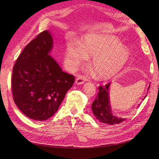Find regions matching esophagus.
I'll use <instances>...</instances> for the list:
<instances>
[{
	"mask_svg": "<svg viewBox=\"0 0 159 159\" xmlns=\"http://www.w3.org/2000/svg\"><path fill=\"white\" fill-rule=\"evenodd\" d=\"M84 81H85L84 77L80 75L75 80V84L77 85H81V84H83L84 83Z\"/></svg>",
	"mask_w": 159,
	"mask_h": 159,
	"instance_id": "34e87169",
	"label": "esophagus"
}]
</instances>
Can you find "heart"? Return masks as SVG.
Wrapping results in <instances>:
<instances>
[{
	"label": "heart",
	"instance_id": "1",
	"mask_svg": "<svg viewBox=\"0 0 159 159\" xmlns=\"http://www.w3.org/2000/svg\"><path fill=\"white\" fill-rule=\"evenodd\" d=\"M93 56L91 66L101 80H108L117 74L128 62L130 52L117 38L109 35H87L81 44L67 45L64 60L69 68L75 69Z\"/></svg>",
	"mask_w": 159,
	"mask_h": 159
}]
</instances>
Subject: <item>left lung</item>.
Masks as SVG:
<instances>
[{
  "label": "left lung",
  "instance_id": "8db88e82",
  "mask_svg": "<svg viewBox=\"0 0 159 159\" xmlns=\"http://www.w3.org/2000/svg\"><path fill=\"white\" fill-rule=\"evenodd\" d=\"M111 85V83H109L105 86L99 87V93L91 105V109H92L94 116L98 121L102 123L113 125L122 123L125 120H126V118L118 117L113 112L111 105L109 93ZM150 85L148 86L147 91ZM146 96L147 95L143 100L146 98ZM139 105L140 104L138 105V107Z\"/></svg>",
  "mask_w": 159,
  "mask_h": 159
}]
</instances>
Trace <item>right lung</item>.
I'll return each instance as SVG.
<instances>
[{
    "mask_svg": "<svg viewBox=\"0 0 159 159\" xmlns=\"http://www.w3.org/2000/svg\"><path fill=\"white\" fill-rule=\"evenodd\" d=\"M54 40L50 30L41 32L23 50L14 66V102L35 121L49 119L57 111L74 83V75L62 71L50 54Z\"/></svg>",
    "mask_w": 159,
    "mask_h": 159,
    "instance_id": "add662e5",
    "label": "right lung"
}]
</instances>
